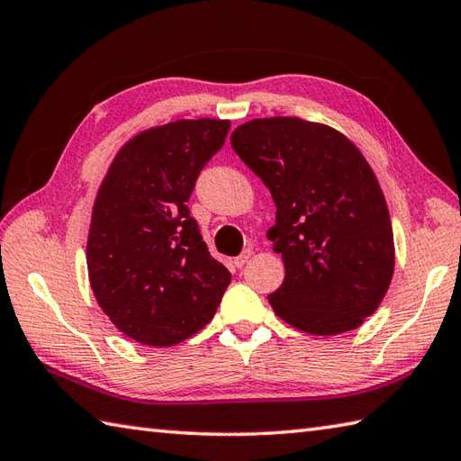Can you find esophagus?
<instances>
[{"mask_svg": "<svg viewBox=\"0 0 461 461\" xmlns=\"http://www.w3.org/2000/svg\"><path fill=\"white\" fill-rule=\"evenodd\" d=\"M251 254H254V251H251L249 248H248V249H243L241 254H240L236 259H233V264H236V267H243V266H246L248 261L251 259Z\"/></svg>", "mask_w": 461, "mask_h": 461, "instance_id": "34e87169", "label": "esophagus"}]
</instances>
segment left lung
<instances>
[{"label":"left lung","mask_w":461,"mask_h":461,"mask_svg":"<svg viewBox=\"0 0 461 461\" xmlns=\"http://www.w3.org/2000/svg\"><path fill=\"white\" fill-rule=\"evenodd\" d=\"M231 148L277 207L267 238L285 277L267 295L274 312L313 336L362 326L393 274L390 212L362 153L339 131L297 117L243 123Z\"/></svg>","instance_id":"obj_1"}]
</instances>
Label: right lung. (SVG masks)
I'll use <instances>...</instances> for the list:
<instances>
[{
	"label": "right lung",
	"mask_w": 461,
	"mask_h": 461,
	"mask_svg": "<svg viewBox=\"0 0 461 461\" xmlns=\"http://www.w3.org/2000/svg\"><path fill=\"white\" fill-rule=\"evenodd\" d=\"M230 125L179 120L135 135L97 192L89 284L113 326L143 346L169 348L192 338L213 318L231 282L187 207Z\"/></svg>",
	"instance_id": "add662e5"
}]
</instances>
